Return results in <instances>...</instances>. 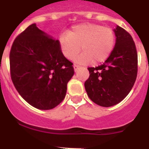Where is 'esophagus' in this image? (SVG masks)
<instances>
[{
    "label": "esophagus",
    "instance_id": "obj_1",
    "mask_svg": "<svg viewBox=\"0 0 149 149\" xmlns=\"http://www.w3.org/2000/svg\"><path fill=\"white\" fill-rule=\"evenodd\" d=\"M79 65H77V64H74L73 65V68H74V71L75 72H77V70H78L79 69Z\"/></svg>",
    "mask_w": 149,
    "mask_h": 149
}]
</instances>
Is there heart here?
Here are the masks:
<instances>
[{"label": "heart", "mask_w": 149, "mask_h": 149, "mask_svg": "<svg viewBox=\"0 0 149 149\" xmlns=\"http://www.w3.org/2000/svg\"><path fill=\"white\" fill-rule=\"evenodd\" d=\"M116 36L113 29L95 23H82L73 26L67 34L59 38L61 51L67 59L75 58L78 63H99L109 57L113 51Z\"/></svg>", "instance_id": "1"}]
</instances>
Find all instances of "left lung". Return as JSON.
Listing matches in <instances>:
<instances>
[{"label":"left lung","mask_w":149,"mask_h":149,"mask_svg":"<svg viewBox=\"0 0 149 149\" xmlns=\"http://www.w3.org/2000/svg\"><path fill=\"white\" fill-rule=\"evenodd\" d=\"M116 43L103 64L88 67L89 78L85 82L87 95L102 107L120 102L134 85L138 70V56L132 36L120 26L113 29Z\"/></svg>","instance_id":"left-lung-1"}]
</instances>
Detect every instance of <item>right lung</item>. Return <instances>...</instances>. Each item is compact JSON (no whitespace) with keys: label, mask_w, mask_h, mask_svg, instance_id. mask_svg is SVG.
Listing matches in <instances>:
<instances>
[{"label":"right lung","mask_w":149,"mask_h":149,"mask_svg":"<svg viewBox=\"0 0 149 149\" xmlns=\"http://www.w3.org/2000/svg\"><path fill=\"white\" fill-rule=\"evenodd\" d=\"M59 41L30 25L14 40L10 53L11 79L22 98L40 110L55 107L65 98L74 74Z\"/></svg>","instance_id":"right-lung-1"}]
</instances>
